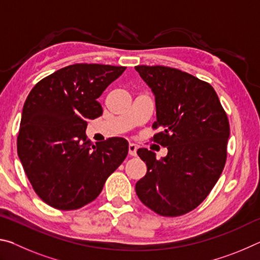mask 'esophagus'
Listing matches in <instances>:
<instances>
[{
    "instance_id": "34e87169",
    "label": "esophagus",
    "mask_w": 260,
    "mask_h": 260,
    "mask_svg": "<svg viewBox=\"0 0 260 260\" xmlns=\"http://www.w3.org/2000/svg\"><path fill=\"white\" fill-rule=\"evenodd\" d=\"M136 150H138V147H136L134 143L128 144V155L129 156H136Z\"/></svg>"
}]
</instances>
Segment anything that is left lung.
<instances>
[{"label":"left lung","instance_id":"obj_1","mask_svg":"<svg viewBox=\"0 0 260 260\" xmlns=\"http://www.w3.org/2000/svg\"><path fill=\"white\" fill-rule=\"evenodd\" d=\"M151 88L161 131L153 141L167 156L141 148L147 174L135 184L140 201L164 217L190 212L203 202L221 175L227 158L230 122L210 83L167 67H135Z\"/></svg>","mask_w":260,"mask_h":260}]
</instances>
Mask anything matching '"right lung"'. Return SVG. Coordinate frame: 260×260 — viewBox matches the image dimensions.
<instances>
[{"label":"right lung","mask_w":260,"mask_h":260,"mask_svg":"<svg viewBox=\"0 0 260 260\" xmlns=\"http://www.w3.org/2000/svg\"><path fill=\"white\" fill-rule=\"evenodd\" d=\"M125 67L73 64L43 78L25 101L17 149L34 191L58 210L93 202L128 153L111 138L93 144L87 120L102 116L98 99Z\"/></svg>","instance_id":"1"}]
</instances>
